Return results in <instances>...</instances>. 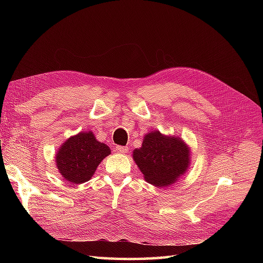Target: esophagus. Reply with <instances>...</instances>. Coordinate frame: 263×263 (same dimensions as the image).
I'll list each match as a JSON object with an SVG mask.
<instances>
[{
  "mask_svg": "<svg viewBox=\"0 0 263 263\" xmlns=\"http://www.w3.org/2000/svg\"><path fill=\"white\" fill-rule=\"evenodd\" d=\"M115 150L117 153H121V154H125V153H127V150H128V148L127 147H123V146H116L115 147Z\"/></svg>",
  "mask_w": 263,
  "mask_h": 263,
  "instance_id": "1",
  "label": "esophagus"
}]
</instances>
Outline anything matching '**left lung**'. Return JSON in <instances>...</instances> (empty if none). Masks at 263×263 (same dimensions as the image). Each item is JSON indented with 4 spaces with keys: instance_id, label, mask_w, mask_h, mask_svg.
<instances>
[{
    "instance_id": "1",
    "label": "left lung",
    "mask_w": 263,
    "mask_h": 263,
    "mask_svg": "<svg viewBox=\"0 0 263 263\" xmlns=\"http://www.w3.org/2000/svg\"><path fill=\"white\" fill-rule=\"evenodd\" d=\"M133 159L144 180L155 186H168L189 167L190 150L182 139L153 131L144 137L141 148L133 152Z\"/></svg>"
}]
</instances>
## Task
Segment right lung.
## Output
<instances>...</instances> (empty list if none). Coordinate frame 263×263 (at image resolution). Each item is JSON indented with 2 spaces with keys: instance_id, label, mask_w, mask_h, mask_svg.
<instances>
[{
  "instance_id": "obj_1",
  "label": "right lung",
  "mask_w": 263,
  "mask_h": 263,
  "mask_svg": "<svg viewBox=\"0 0 263 263\" xmlns=\"http://www.w3.org/2000/svg\"><path fill=\"white\" fill-rule=\"evenodd\" d=\"M110 149L96 140L92 132H81L69 138L57 154V166L61 174L72 184L89 181Z\"/></svg>"
}]
</instances>
